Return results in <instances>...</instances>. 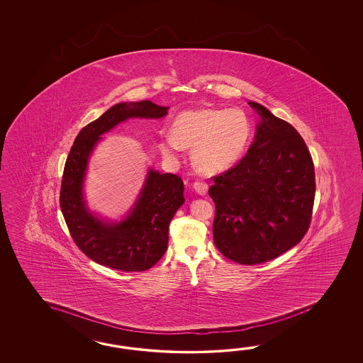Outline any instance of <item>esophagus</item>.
Listing matches in <instances>:
<instances>
[{
  "label": "esophagus",
  "mask_w": 363,
  "mask_h": 363,
  "mask_svg": "<svg viewBox=\"0 0 363 363\" xmlns=\"http://www.w3.org/2000/svg\"><path fill=\"white\" fill-rule=\"evenodd\" d=\"M193 189L199 193V194H201V196H205L208 193V185L205 182H194L193 183Z\"/></svg>",
  "instance_id": "obj_1"
}]
</instances>
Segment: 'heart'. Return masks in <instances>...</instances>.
<instances>
[{"mask_svg": "<svg viewBox=\"0 0 363 363\" xmlns=\"http://www.w3.org/2000/svg\"><path fill=\"white\" fill-rule=\"evenodd\" d=\"M252 132V122L241 108H192L174 119L171 135L160 139L158 149L169 160H175L180 149H192L196 170L216 175L244 157Z\"/></svg>", "mask_w": 363, "mask_h": 363, "instance_id": "1", "label": "heart"}]
</instances>
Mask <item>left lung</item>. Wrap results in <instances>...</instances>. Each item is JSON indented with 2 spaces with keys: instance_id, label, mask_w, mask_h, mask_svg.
I'll list each match as a JSON object with an SVG mask.
<instances>
[{
  "instance_id": "1",
  "label": "left lung",
  "mask_w": 363,
  "mask_h": 363,
  "mask_svg": "<svg viewBox=\"0 0 363 363\" xmlns=\"http://www.w3.org/2000/svg\"><path fill=\"white\" fill-rule=\"evenodd\" d=\"M261 118L255 141L235 167L214 177L208 196L218 250L240 264L267 262L308 232L315 197L314 163L294 125L249 101Z\"/></svg>"
}]
</instances>
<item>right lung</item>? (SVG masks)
<instances>
[{"mask_svg": "<svg viewBox=\"0 0 363 363\" xmlns=\"http://www.w3.org/2000/svg\"><path fill=\"white\" fill-rule=\"evenodd\" d=\"M167 106L152 101L121 102L86 124L77 133L62 177V214L77 247L88 258L110 269L145 271L164 255L169 224L184 203V184L178 175L149 169L138 200L121 222L101 219L86 206L83 194L85 172L101 135L130 118L160 119Z\"/></svg>", "mask_w": 363, "mask_h": 363, "instance_id": "obj_1", "label": "right lung"}]
</instances>
